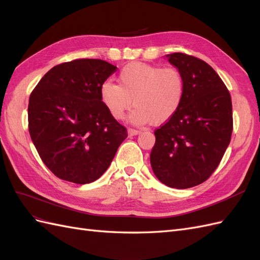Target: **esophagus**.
I'll return each mask as SVG.
<instances>
[{
    "label": "esophagus",
    "instance_id": "esophagus-1",
    "mask_svg": "<svg viewBox=\"0 0 260 260\" xmlns=\"http://www.w3.org/2000/svg\"><path fill=\"white\" fill-rule=\"evenodd\" d=\"M140 132L138 129H134V128H128V135L129 136H135L138 135Z\"/></svg>",
    "mask_w": 260,
    "mask_h": 260
}]
</instances>
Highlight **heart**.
Here are the masks:
<instances>
[{
  "label": "heart",
  "mask_w": 260,
  "mask_h": 260,
  "mask_svg": "<svg viewBox=\"0 0 260 260\" xmlns=\"http://www.w3.org/2000/svg\"><path fill=\"white\" fill-rule=\"evenodd\" d=\"M118 80L119 84L104 82L99 89L100 100L115 120H122L134 105L133 123L158 126L173 118L185 99L186 80L175 67L133 62L123 67Z\"/></svg>",
  "instance_id": "b5f03b06"
}]
</instances>
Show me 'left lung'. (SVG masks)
Listing matches in <instances>:
<instances>
[{
    "mask_svg": "<svg viewBox=\"0 0 260 260\" xmlns=\"http://www.w3.org/2000/svg\"><path fill=\"white\" fill-rule=\"evenodd\" d=\"M167 57L185 77L186 93L179 110L154 131L150 162L164 185L187 189L207 180L219 165L231 140L232 103L208 63L185 53Z\"/></svg>",
    "mask_w": 260,
    "mask_h": 260,
    "instance_id": "1",
    "label": "left lung"
}]
</instances>
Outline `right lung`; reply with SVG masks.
<instances>
[{
    "label": "right lung",
    "mask_w": 260,
    "mask_h": 260,
    "mask_svg": "<svg viewBox=\"0 0 260 260\" xmlns=\"http://www.w3.org/2000/svg\"><path fill=\"white\" fill-rule=\"evenodd\" d=\"M116 67L102 59L55 66L32 90L28 106L31 139L58 178L93 182L112 162L127 129L100 100L103 83Z\"/></svg>",
    "instance_id": "1"
}]
</instances>
